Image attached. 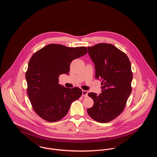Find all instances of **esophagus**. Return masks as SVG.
Masks as SVG:
<instances>
[{"instance_id":"obj_1","label":"esophagus","mask_w":157,"mask_h":157,"mask_svg":"<svg viewBox=\"0 0 157 157\" xmlns=\"http://www.w3.org/2000/svg\"><path fill=\"white\" fill-rule=\"evenodd\" d=\"M87 94H88V92L87 90H82V96L83 97H87Z\"/></svg>"}]
</instances>
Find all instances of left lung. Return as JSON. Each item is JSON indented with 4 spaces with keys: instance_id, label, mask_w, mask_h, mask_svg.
Returning a JSON list of instances; mask_svg holds the SVG:
<instances>
[{
    "instance_id": "8db88e82",
    "label": "left lung",
    "mask_w": 157,
    "mask_h": 157,
    "mask_svg": "<svg viewBox=\"0 0 157 157\" xmlns=\"http://www.w3.org/2000/svg\"><path fill=\"white\" fill-rule=\"evenodd\" d=\"M87 49L95 64V77L102 80V91L99 95L88 94L94 104L87 112L98 122H109L123 112L131 93V63L125 53L110 44L100 43Z\"/></svg>"
}]
</instances>
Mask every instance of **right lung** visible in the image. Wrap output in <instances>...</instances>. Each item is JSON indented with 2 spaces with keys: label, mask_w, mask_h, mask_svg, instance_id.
Returning a JSON list of instances; mask_svg holds the SVG:
<instances>
[{
  "label": "right lung",
  "mask_w": 157,
  "mask_h": 157,
  "mask_svg": "<svg viewBox=\"0 0 157 157\" xmlns=\"http://www.w3.org/2000/svg\"><path fill=\"white\" fill-rule=\"evenodd\" d=\"M86 47H68L50 44L35 53L29 62L26 79L29 98L35 112L50 122H56L68 113L72 102L82 90L59 84V77L68 74L72 61L86 55Z\"/></svg>",
  "instance_id": "1"
}]
</instances>
